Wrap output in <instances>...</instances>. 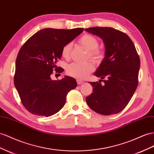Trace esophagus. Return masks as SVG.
<instances>
[{
  "mask_svg": "<svg viewBox=\"0 0 154 154\" xmlns=\"http://www.w3.org/2000/svg\"><path fill=\"white\" fill-rule=\"evenodd\" d=\"M76 82H77V84L78 85H81L83 84V83H84V82H83L82 80H80V79H77Z\"/></svg>",
  "mask_w": 154,
  "mask_h": 154,
  "instance_id": "1",
  "label": "esophagus"
}]
</instances>
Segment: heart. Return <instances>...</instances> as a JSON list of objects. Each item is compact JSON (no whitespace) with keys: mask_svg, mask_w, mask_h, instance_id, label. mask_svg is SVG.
<instances>
[{"mask_svg":"<svg viewBox=\"0 0 154 154\" xmlns=\"http://www.w3.org/2000/svg\"><path fill=\"white\" fill-rule=\"evenodd\" d=\"M79 42L82 45L87 51H89V56L94 60H100L103 57L102 52L97 49L98 47V41L89 34H85L79 39ZM72 47L71 42L64 45L62 48L61 54L65 58H68ZM94 69V64L91 61L85 63H72L67 66V72L69 75L77 78H84L93 71Z\"/></svg>","mask_w":154,"mask_h":154,"instance_id":"heart-1","label":"heart"}]
</instances>
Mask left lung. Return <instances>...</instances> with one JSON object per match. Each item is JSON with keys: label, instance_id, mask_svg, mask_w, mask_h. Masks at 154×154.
I'll list each match as a JSON object with an SVG mask.
<instances>
[{"label": "left lung", "instance_id": "obj_1", "mask_svg": "<svg viewBox=\"0 0 154 154\" xmlns=\"http://www.w3.org/2000/svg\"><path fill=\"white\" fill-rule=\"evenodd\" d=\"M101 38L104 57L94 72L104 85L90 82L93 91L85 100L91 109L103 115L117 114L130 102L138 85L140 59L135 45L125 33L111 27L85 29Z\"/></svg>", "mask_w": 154, "mask_h": 154}]
</instances>
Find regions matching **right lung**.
Returning <instances> with one entry per match:
<instances>
[{
  "instance_id": "right-lung-1",
  "label": "right lung",
  "mask_w": 154,
  "mask_h": 154,
  "mask_svg": "<svg viewBox=\"0 0 154 154\" xmlns=\"http://www.w3.org/2000/svg\"><path fill=\"white\" fill-rule=\"evenodd\" d=\"M84 31L45 28L30 37L20 48L15 62L14 84L24 107L32 114L50 117L65 103L69 91L76 88L74 78L65 76L52 80L53 70L62 72L57 62L64 45Z\"/></svg>"
}]
</instances>
